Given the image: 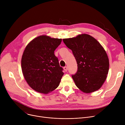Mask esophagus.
<instances>
[{
    "instance_id": "1",
    "label": "esophagus",
    "mask_w": 125,
    "mask_h": 125,
    "mask_svg": "<svg viewBox=\"0 0 125 125\" xmlns=\"http://www.w3.org/2000/svg\"><path fill=\"white\" fill-rule=\"evenodd\" d=\"M64 69L65 71H67V69H68V68H67V66H65V67H64Z\"/></svg>"
}]
</instances>
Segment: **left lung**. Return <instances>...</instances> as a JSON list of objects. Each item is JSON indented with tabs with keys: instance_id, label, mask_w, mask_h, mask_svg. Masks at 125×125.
<instances>
[{
	"instance_id": "obj_1",
	"label": "left lung",
	"mask_w": 125,
	"mask_h": 125,
	"mask_svg": "<svg viewBox=\"0 0 125 125\" xmlns=\"http://www.w3.org/2000/svg\"><path fill=\"white\" fill-rule=\"evenodd\" d=\"M63 41L71 50L77 64V72L72 75L77 87L86 93L99 89L106 80L109 65L102 45L86 34L63 39Z\"/></svg>"
}]
</instances>
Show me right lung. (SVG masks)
Returning a JSON list of instances; mask_svg holds the SVG:
<instances>
[{"label": "right lung", "instance_id": "right-lung-1", "mask_svg": "<svg viewBox=\"0 0 125 125\" xmlns=\"http://www.w3.org/2000/svg\"><path fill=\"white\" fill-rule=\"evenodd\" d=\"M62 39L42 35L30 42L24 50L21 66L29 86L39 93L47 94L56 89L64 74L54 51Z\"/></svg>", "mask_w": 125, "mask_h": 125}]
</instances>
